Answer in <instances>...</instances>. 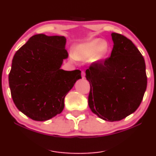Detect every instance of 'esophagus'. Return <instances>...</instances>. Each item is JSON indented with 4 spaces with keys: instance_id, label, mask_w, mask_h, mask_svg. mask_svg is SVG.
<instances>
[{
    "instance_id": "1",
    "label": "esophagus",
    "mask_w": 156,
    "mask_h": 156,
    "mask_svg": "<svg viewBox=\"0 0 156 156\" xmlns=\"http://www.w3.org/2000/svg\"><path fill=\"white\" fill-rule=\"evenodd\" d=\"M81 76H82V78L84 79L85 78V71L81 72Z\"/></svg>"
}]
</instances>
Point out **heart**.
<instances>
[{"instance_id":"obj_1","label":"heart","mask_w":156,"mask_h":156,"mask_svg":"<svg viewBox=\"0 0 156 156\" xmlns=\"http://www.w3.org/2000/svg\"><path fill=\"white\" fill-rule=\"evenodd\" d=\"M109 51V45L107 41L100 38H94L76 45L73 48V56L80 61L91 58L93 61H99L107 56Z\"/></svg>"}]
</instances>
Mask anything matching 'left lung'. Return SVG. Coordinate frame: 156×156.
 I'll return each instance as SVG.
<instances>
[{
    "label": "left lung",
    "instance_id": "left-lung-1",
    "mask_svg": "<svg viewBox=\"0 0 156 156\" xmlns=\"http://www.w3.org/2000/svg\"><path fill=\"white\" fill-rule=\"evenodd\" d=\"M114 45L104 63H95L85 71L90 85L88 105L91 111L108 122L119 121L134 112L147 87L143 56L130 39L111 34Z\"/></svg>",
    "mask_w": 156,
    "mask_h": 156
}]
</instances>
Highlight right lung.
Segmentation results:
<instances>
[{
    "mask_svg": "<svg viewBox=\"0 0 156 156\" xmlns=\"http://www.w3.org/2000/svg\"><path fill=\"white\" fill-rule=\"evenodd\" d=\"M63 36L35 34L16 51L9 73L15 106L35 121H47L64 108V98L81 71L61 69L69 54Z\"/></svg>",
    "mask_w": 156,
    "mask_h": 156,
    "instance_id": "obj_1",
    "label": "right lung"
}]
</instances>
